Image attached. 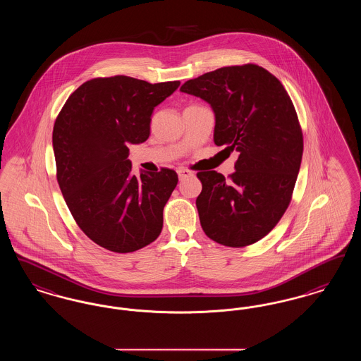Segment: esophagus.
I'll use <instances>...</instances> for the list:
<instances>
[{"label": "esophagus", "mask_w": 361, "mask_h": 361, "mask_svg": "<svg viewBox=\"0 0 361 361\" xmlns=\"http://www.w3.org/2000/svg\"><path fill=\"white\" fill-rule=\"evenodd\" d=\"M177 174H178V178H180V180H184V178H187V177H190V176H192V172L188 171V169L180 168V169L177 171Z\"/></svg>", "instance_id": "34e87169"}]
</instances>
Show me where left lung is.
<instances>
[{"instance_id": "1", "label": "left lung", "mask_w": 361, "mask_h": 361, "mask_svg": "<svg viewBox=\"0 0 361 361\" xmlns=\"http://www.w3.org/2000/svg\"><path fill=\"white\" fill-rule=\"evenodd\" d=\"M180 90L211 105L215 145L240 153L228 178L197 173L200 224L224 246L252 245L281 219L300 169L303 135L291 99L274 74L252 63L209 71Z\"/></svg>"}]
</instances>
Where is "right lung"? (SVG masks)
Masks as SVG:
<instances>
[{"instance_id":"obj_1","label":"right lung","mask_w":361,"mask_h":361,"mask_svg":"<svg viewBox=\"0 0 361 361\" xmlns=\"http://www.w3.org/2000/svg\"><path fill=\"white\" fill-rule=\"evenodd\" d=\"M180 81L127 75L86 81L70 94L52 131L56 180L73 218L104 249L131 253L158 238L178 177L133 174L128 145L150 135L152 114Z\"/></svg>"}]
</instances>
